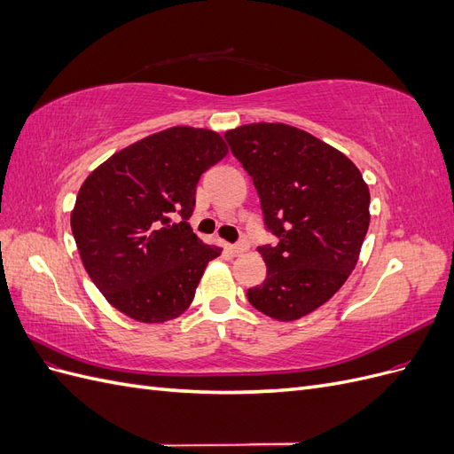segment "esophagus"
I'll use <instances>...</instances> for the list:
<instances>
[{"mask_svg": "<svg viewBox=\"0 0 454 454\" xmlns=\"http://www.w3.org/2000/svg\"><path fill=\"white\" fill-rule=\"evenodd\" d=\"M246 250H248V242H239V244H232V246H229V252L232 254V255H242Z\"/></svg>", "mask_w": 454, "mask_h": 454, "instance_id": "obj_1", "label": "esophagus"}]
</instances>
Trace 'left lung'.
<instances>
[{"instance_id":"left-lung-1","label":"left lung","mask_w":454,"mask_h":454,"mask_svg":"<svg viewBox=\"0 0 454 454\" xmlns=\"http://www.w3.org/2000/svg\"><path fill=\"white\" fill-rule=\"evenodd\" d=\"M225 140L278 239L257 248L267 278L246 295L274 320H297L332 299L358 263L369 189L348 157L295 127L254 122L225 132Z\"/></svg>"}]
</instances>
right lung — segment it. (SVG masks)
I'll return each instance as SVG.
<instances>
[{"mask_svg": "<svg viewBox=\"0 0 454 454\" xmlns=\"http://www.w3.org/2000/svg\"><path fill=\"white\" fill-rule=\"evenodd\" d=\"M227 155L219 134L174 127L109 157L81 185L72 232L90 280L122 314L144 324L177 318L208 261L187 223L200 176Z\"/></svg>", "mask_w": 454, "mask_h": 454, "instance_id": "right-lung-1", "label": "right lung"}]
</instances>
